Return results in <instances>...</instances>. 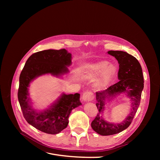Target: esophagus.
<instances>
[{"mask_svg": "<svg viewBox=\"0 0 160 160\" xmlns=\"http://www.w3.org/2000/svg\"><path fill=\"white\" fill-rule=\"evenodd\" d=\"M93 99V94L91 91H85L82 95V100L83 101H89Z\"/></svg>", "mask_w": 160, "mask_h": 160, "instance_id": "obj_1", "label": "esophagus"}]
</instances>
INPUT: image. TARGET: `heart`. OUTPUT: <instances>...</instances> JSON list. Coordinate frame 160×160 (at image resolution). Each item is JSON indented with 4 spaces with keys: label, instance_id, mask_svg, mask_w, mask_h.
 I'll return each instance as SVG.
<instances>
[{
    "label": "heart",
    "instance_id": "obj_1",
    "mask_svg": "<svg viewBox=\"0 0 160 160\" xmlns=\"http://www.w3.org/2000/svg\"><path fill=\"white\" fill-rule=\"evenodd\" d=\"M107 61H101L89 67L86 72L85 77L89 80H95L100 76L98 83L99 88H105L112 81L117 71L116 67L113 65H109Z\"/></svg>",
    "mask_w": 160,
    "mask_h": 160
}]
</instances>
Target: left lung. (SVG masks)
<instances>
[{
    "label": "left lung",
    "instance_id": "obj_1",
    "mask_svg": "<svg viewBox=\"0 0 160 160\" xmlns=\"http://www.w3.org/2000/svg\"><path fill=\"white\" fill-rule=\"evenodd\" d=\"M109 55L118 60L119 65L117 83L110 86L107 89L96 92V99L99 113L91 122V128L101 135H110L122 132L132 123L137 112L143 89V76L141 65L136 58L129 53L121 51H109ZM122 93L126 94L130 99L131 108L128 117L120 124H112L104 120L102 113L104 108L105 99L109 100Z\"/></svg>",
    "mask_w": 160,
    "mask_h": 160
}]
</instances>
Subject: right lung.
<instances>
[{
    "instance_id": "obj_1",
    "label": "right lung",
    "mask_w": 160,
    "mask_h": 160,
    "mask_svg": "<svg viewBox=\"0 0 160 160\" xmlns=\"http://www.w3.org/2000/svg\"><path fill=\"white\" fill-rule=\"evenodd\" d=\"M71 54L66 49H49L34 53L27 59L19 77L18 99L24 118L36 129L57 134L67 127L71 111L81 105L80 94L62 93L51 106L42 111L33 109L28 88L37 77L45 74L60 77L68 73Z\"/></svg>"
}]
</instances>
